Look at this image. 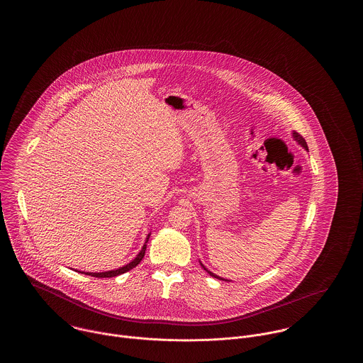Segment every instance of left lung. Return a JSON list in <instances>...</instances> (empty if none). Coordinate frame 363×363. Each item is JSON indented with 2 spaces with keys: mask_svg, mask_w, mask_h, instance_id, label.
<instances>
[{
  "mask_svg": "<svg viewBox=\"0 0 363 363\" xmlns=\"http://www.w3.org/2000/svg\"><path fill=\"white\" fill-rule=\"evenodd\" d=\"M293 135H294V138H295V140H296V141H298V143H299V144H301V145H302V147H303V148H305V150H309V148H308V144H306V141H305V138H302V136H301V135H299V133H298V132H294ZM201 265H203V264H201ZM203 268H204V269H206V271H207L208 274H209V275H211V277H216V279H220V280H223V279H222V277H216V275H215V274H212V272H209V271H208L207 268H206V267H204V265H203Z\"/></svg>",
  "mask_w": 363,
  "mask_h": 363,
  "instance_id": "8db88e82",
  "label": "left lung"
}]
</instances>
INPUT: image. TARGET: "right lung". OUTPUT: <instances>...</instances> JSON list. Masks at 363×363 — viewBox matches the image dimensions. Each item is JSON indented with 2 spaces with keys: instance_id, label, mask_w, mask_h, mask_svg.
Listing matches in <instances>:
<instances>
[{
  "instance_id": "1",
  "label": "right lung",
  "mask_w": 363,
  "mask_h": 363,
  "mask_svg": "<svg viewBox=\"0 0 363 363\" xmlns=\"http://www.w3.org/2000/svg\"><path fill=\"white\" fill-rule=\"evenodd\" d=\"M148 238H150V235L147 237V242H148ZM147 242H145V245L143 246V249H141V252L138 253V257L133 259L132 262H129L128 265H125V267H122L120 269H116V271H108V272H99V274H94V272H80V274H84V275H91V277H118V275H121V274H125V272H128V271H130V269H133L138 264H140V261L143 259L144 257V255H145V249H147Z\"/></svg>"
}]
</instances>
